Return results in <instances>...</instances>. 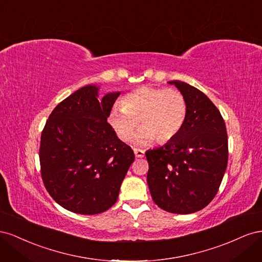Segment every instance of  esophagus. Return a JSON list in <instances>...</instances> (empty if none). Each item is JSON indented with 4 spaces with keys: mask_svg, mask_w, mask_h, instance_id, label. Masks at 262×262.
Masks as SVG:
<instances>
[{
    "mask_svg": "<svg viewBox=\"0 0 262 262\" xmlns=\"http://www.w3.org/2000/svg\"><path fill=\"white\" fill-rule=\"evenodd\" d=\"M134 155H136L137 158H142V157H144L145 153H144V150L139 149V148H134Z\"/></svg>",
    "mask_w": 262,
    "mask_h": 262,
    "instance_id": "obj_1",
    "label": "esophagus"
}]
</instances>
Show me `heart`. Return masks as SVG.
<instances>
[{
	"label": "heart",
	"mask_w": 262,
	"mask_h": 262,
	"mask_svg": "<svg viewBox=\"0 0 262 262\" xmlns=\"http://www.w3.org/2000/svg\"><path fill=\"white\" fill-rule=\"evenodd\" d=\"M187 116V104L176 90L142 86L129 93L122 106H115L108 114V122L123 142L131 140L139 122L143 125L134 137L137 145H148L157 139L164 143L175 138Z\"/></svg>",
	"instance_id": "1"
}]
</instances>
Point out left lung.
<instances>
[{
	"instance_id": "obj_1",
	"label": "left lung",
	"mask_w": 262,
	"mask_h": 262,
	"mask_svg": "<svg viewBox=\"0 0 262 262\" xmlns=\"http://www.w3.org/2000/svg\"><path fill=\"white\" fill-rule=\"evenodd\" d=\"M185 97L187 116L177 136L146 150L153 201L176 214L200 211L213 200L228 160L227 133L219 109L195 87L170 81Z\"/></svg>"
}]
</instances>
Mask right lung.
Wrapping results in <instances>:
<instances>
[{
  "instance_id": "right-lung-1",
  "label": "right lung",
  "mask_w": 262,
  "mask_h": 262,
  "mask_svg": "<svg viewBox=\"0 0 262 262\" xmlns=\"http://www.w3.org/2000/svg\"><path fill=\"white\" fill-rule=\"evenodd\" d=\"M98 93L91 84L62 100L46 122L39 149L47 191L62 208L84 215L113 207L134 162L131 147L107 122L120 92L100 99Z\"/></svg>"
}]
</instances>
